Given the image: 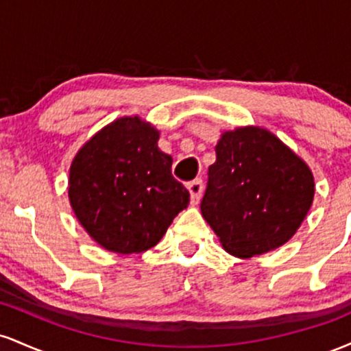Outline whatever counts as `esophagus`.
I'll return each mask as SVG.
<instances>
[{
    "instance_id": "1",
    "label": "esophagus",
    "mask_w": 351,
    "mask_h": 351,
    "mask_svg": "<svg viewBox=\"0 0 351 351\" xmlns=\"http://www.w3.org/2000/svg\"><path fill=\"white\" fill-rule=\"evenodd\" d=\"M188 191L189 196H191V204H198L201 193H203V181L195 180L191 181V183H188Z\"/></svg>"
}]
</instances>
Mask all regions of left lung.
Returning <instances> with one entry per match:
<instances>
[{
    "label": "left lung",
    "instance_id": "left-lung-1",
    "mask_svg": "<svg viewBox=\"0 0 351 351\" xmlns=\"http://www.w3.org/2000/svg\"><path fill=\"white\" fill-rule=\"evenodd\" d=\"M215 150L201 215L224 251L249 259L292 239L315 195L308 165L257 125L223 132Z\"/></svg>",
    "mask_w": 351,
    "mask_h": 351
}]
</instances>
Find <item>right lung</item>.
I'll list each match as a JSON object with an SVG mask.
<instances>
[{
    "label": "right lung",
    "mask_w": 351,
    "mask_h": 351,
    "mask_svg": "<svg viewBox=\"0 0 351 351\" xmlns=\"http://www.w3.org/2000/svg\"><path fill=\"white\" fill-rule=\"evenodd\" d=\"M160 130L140 115L107 123L72 158L67 195L80 226L100 247L138 254L160 243L189 203L173 178Z\"/></svg>",
    "instance_id": "right-lung-1"
}]
</instances>
